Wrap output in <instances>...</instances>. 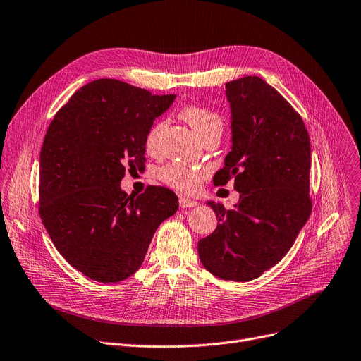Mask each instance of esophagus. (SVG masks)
<instances>
[{
  "label": "esophagus",
  "instance_id": "1",
  "mask_svg": "<svg viewBox=\"0 0 361 361\" xmlns=\"http://www.w3.org/2000/svg\"><path fill=\"white\" fill-rule=\"evenodd\" d=\"M178 202H180V206H181V207H196V206L199 204L196 200L188 199V197H185V196H180Z\"/></svg>",
  "mask_w": 361,
  "mask_h": 361
}]
</instances>
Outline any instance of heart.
<instances>
[{"label": "heart", "instance_id": "b5f03b06", "mask_svg": "<svg viewBox=\"0 0 361 361\" xmlns=\"http://www.w3.org/2000/svg\"><path fill=\"white\" fill-rule=\"evenodd\" d=\"M181 117L184 121L192 127L195 131V135L202 139L206 135H209L214 130H221L222 128V121L216 116L215 112L204 109L200 106H185L181 111ZM164 124L161 121L155 123L147 131L146 139H145V146L149 154H155L158 149L159 143V136L162 131ZM162 181H165L168 185L177 188L180 192L185 193H192L197 190L200 185V173L190 166H185L181 164H171L166 165L161 169L159 173Z\"/></svg>", "mask_w": 361, "mask_h": 361}]
</instances>
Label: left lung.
I'll use <instances>...</instances> for the list:
<instances>
[{"mask_svg":"<svg viewBox=\"0 0 361 361\" xmlns=\"http://www.w3.org/2000/svg\"><path fill=\"white\" fill-rule=\"evenodd\" d=\"M231 111V152L214 177H234V209L207 200L216 230L199 241L200 262L212 275L237 282L260 276L287 255L312 212L310 137L294 108L256 75L225 85Z\"/></svg>","mask_w":361,"mask_h":361,"instance_id":"8db88e82","label":"left lung"}]
</instances>
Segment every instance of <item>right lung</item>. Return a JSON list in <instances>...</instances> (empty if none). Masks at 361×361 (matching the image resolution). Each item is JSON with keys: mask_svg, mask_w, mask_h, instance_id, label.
<instances>
[{"mask_svg": "<svg viewBox=\"0 0 361 361\" xmlns=\"http://www.w3.org/2000/svg\"><path fill=\"white\" fill-rule=\"evenodd\" d=\"M176 94L116 79L90 82L55 114L41 149V218L61 256L87 278L118 282L143 263L158 226L178 197L149 185L121 188L126 168L145 165V139Z\"/></svg>", "mask_w": 361, "mask_h": 361, "instance_id": "1", "label": "right lung"}]
</instances>
